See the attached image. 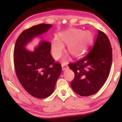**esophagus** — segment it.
<instances>
[{
    "instance_id": "obj_1",
    "label": "esophagus",
    "mask_w": 122,
    "mask_h": 122,
    "mask_svg": "<svg viewBox=\"0 0 122 122\" xmlns=\"http://www.w3.org/2000/svg\"><path fill=\"white\" fill-rule=\"evenodd\" d=\"M67 68H68V66L66 65L65 64H62V71H64V70L66 69Z\"/></svg>"
}]
</instances>
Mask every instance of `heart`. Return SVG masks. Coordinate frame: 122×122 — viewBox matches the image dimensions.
<instances>
[{"label":"heart","mask_w":122,"mask_h":122,"mask_svg":"<svg viewBox=\"0 0 122 122\" xmlns=\"http://www.w3.org/2000/svg\"><path fill=\"white\" fill-rule=\"evenodd\" d=\"M93 34L89 31H82L80 29L73 30L60 35L51 45L53 58L58 60L62 55L64 46L68 45V51L71 55L78 57L83 54L93 40Z\"/></svg>","instance_id":"obj_1"}]
</instances>
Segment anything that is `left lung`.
Returning <instances> with one entry per match:
<instances>
[{"mask_svg":"<svg viewBox=\"0 0 122 122\" xmlns=\"http://www.w3.org/2000/svg\"><path fill=\"white\" fill-rule=\"evenodd\" d=\"M112 60L110 41L104 32L98 31L94 45L84 57L68 66L75 73L71 87L77 94L88 96L96 93L107 80Z\"/></svg>","mask_w":122,"mask_h":122,"instance_id":"left-lung-1","label":"left lung"}]
</instances>
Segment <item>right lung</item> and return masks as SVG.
<instances>
[{"label": "right lung", "mask_w": 122, "mask_h": 122, "mask_svg": "<svg viewBox=\"0 0 122 122\" xmlns=\"http://www.w3.org/2000/svg\"><path fill=\"white\" fill-rule=\"evenodd\" d=\"M51 26L41 23L24 30L18 37L14 50L15 70L19 82L29 94L38 99L52 94L62 67L51 56L49 42L42 41L33 52L25 46L33 37L47 31Z\"/></svg>", "instance_id": "right-lung-1"}]
</instances>
